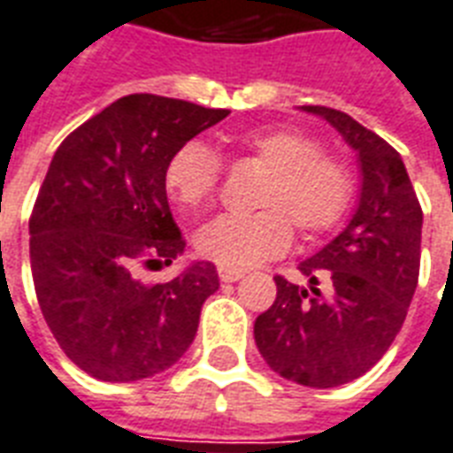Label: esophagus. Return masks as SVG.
Instances as JSON below:
<instances>
[{
    "instance_id": "34e87169",
    "label": "esophagus",
    "mask_w": 453,
    "mask_h": 453,
    "mask_svg": "<svg viewBox=\"0 0 453 453\" xmlns=\"http://www.w3.org/2000/svg\"><path fill=\"white\" fill-rule=\"evenodd\" d=\"M217 274H219V279H222V281H239V279L243 277V270H231V267H219V270H217Z\"/></svg>"
}]
</instances>
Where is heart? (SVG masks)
Returning a JSON list of instances; mask_svg holds the SVG:
<instances>
[{
    "mask_svg": "<svg viewBox=\"0 0 453 453\" xmlns=\"http://www.w3.org/2000/svg\"><path fill=\"white\" fill-rule=\"evenodd\" d=\"M236 152L270 166L255 214H222L196 231L200 257L219 267H250L284 253L294 226L303 236L332 229L353 200V174L343 159L322 152L315 138L288 126L226 135ZM222 162L205 142L188 141L169 157L165 188L183 210L205 207L217 193Z\"/></svg>",
    "mask_w": 453,
    "mask_h": 453,
    "instance_id": "heart-1",
    "label": "heart"
}]
</instances>
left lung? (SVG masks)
Returning a JSON list of instances; mask_svg holds the SVG:
<instances>
[{"instance_id":"left-lung-1","label":"left lung","mask_w":453,"mask_h":453,"mask_svg":"<svg viewBox=\"0 0 453 453\" xmlns=\"http://www.w3.org/2000/svg\"><path fill=\"white\" fill-rule=\"evenodd\" d=\"M303 111L358 152V207L336 239L298 265L308 287L274 277L277 298L255 319V343L274 372L327 389L365 375L399 334L418 287L423 210L389 142L339 110Z\"/></svg>"}]
</instances>
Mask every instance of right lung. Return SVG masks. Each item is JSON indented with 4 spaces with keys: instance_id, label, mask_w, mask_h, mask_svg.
Instances as JSON below:
<instances>
[{
    "instance_id": "obj_1",
    "label": "right lung",
    "mask_w": 453,
    "mask_h": 453,
    "mask_svg": "<svg viewBox=\"0 0 453 453\" xmlns=\"http://www.w3.org/2000/svg\"><path fill=\"white\" fill-rule=\"evenodd\" d=\"M229 110L135 93L66 135L30 214V270L40 311L78 368L135 382L172 368L219 288L212 263L166 284L135 267L172 265L186 248L165 188L169 157Z\"/></svg>"
}]
</instances>
